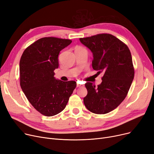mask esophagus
I'll return each mask as SVG.
<instances>
[{
	"label": "esophagus",
	"instance_id": "obj_1",
	"mask_svg": "<svg viewBox=\"0 0 154 154\" xmlns=\"http://www.w3.org/2000/svg\"><path fill=\"white\" fill-rule=\"evenodd\" d=\"M82 86V85H80L79 83H78L77 82V85H76V86H77V87H80V86Z\"/></svg>",
	"mask_w": 154,
	"mask_h": 154
}]
</instances>
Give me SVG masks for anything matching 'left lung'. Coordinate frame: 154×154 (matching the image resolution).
Masks as SVG:
<instances>
[{"mask_svg": "<svg viewBox=\"0 0 154 154\" xmlns=\"http://www.w3.org/2000/svg\"><path fill=\"white\" fill-rule=\"evenodd\" d=\"M93 53L92 67L103 73L100 85L87 82L88 94L83 98L86 108L96 114H105L125 98L134 78L132 58L128 46L115 36L100 34L80 38Z\"/></svg>", "mask_w": 154, "mask_h": 154, "instance_id": "8db88e82", "label": "left lung"}]
</instances>
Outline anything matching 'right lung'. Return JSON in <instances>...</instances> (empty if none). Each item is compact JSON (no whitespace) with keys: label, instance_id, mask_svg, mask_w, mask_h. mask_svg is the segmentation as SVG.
Segmentation results:
<instances>
[{"label":"right lung","instance_id":"right-lung-1","mask_svg":"<svg viewBox=\"0 0 154 154\" xmlns=\"http://www.w3.org/2000/svg\"><path fill=\"white\" fill-rule=\"evenodd\" d=\"M72 41L54 37L38 39L27 47L19 63L20 85L30 103L46 116L61 112L76 86L75 81L55 78L58 55Z\"/></svg>","mask_w":154,"mask_h":154}]
</instances>
